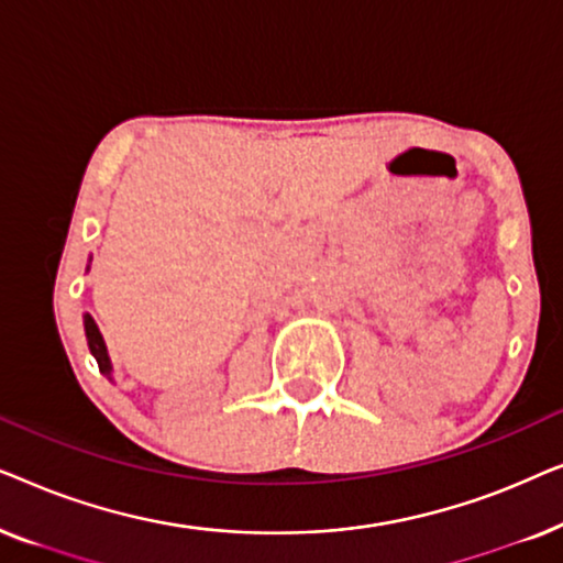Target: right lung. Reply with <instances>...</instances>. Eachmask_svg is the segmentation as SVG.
I'll return each instance as SVG.
<instances>
[{"label":"right lung","mask_w":563,"mask_h":563,"mask_svg":"<svg viewBox=\"0 0 563 563\" xmlns=\"http://www.w3.org/2000/svg\"><path fill=\"white\" fill-rule=\"evenodd\" d=\"M87 268H89V266H87ZM84 333H87V345H89L91 356L97 358L99 372H102L110 382H114V379H112V361H110V353H107V343H104L102 333H99L95 318H91L89 312L84 314Z\"/></svg>","instance_id":"add662e5"}]
</instances>
